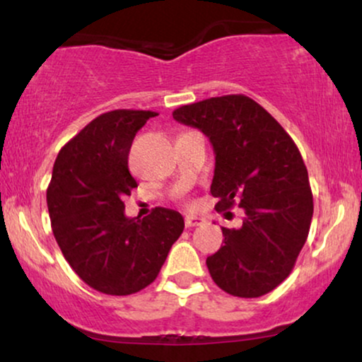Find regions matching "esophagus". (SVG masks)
I'll return each instance as SVG.
<instances>
[{
  "mask_svg": "<svg viewBox=\"0 0 362 362\" xmlns=\"http://www.w3.org/2000/svg\"><path fill=\"white\" fill-rule=\"evenodd\" d=\"M185 224H186L187 229H189V227L202 226V224H204V219H202V217H197V216H186Z\"/></svg>",
  "mask_w": 362,
  "mask_h": 362,
  "instance_id": "34e87169",
  "label": "esophagus"
}]
</instances>
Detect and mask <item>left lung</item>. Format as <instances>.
<instances>
[{"label":"left lung","mask_w":362,"mask_h":362,"mask_svg":"<svg viewBox=\"0 0 362 362\" xmlns=\"http://www.w3.org/2000/svg\"><path fill=\"white\" fill-rule=\"evenodd\" d=\"M173 118L201 130L214 148L216 209L239 204L245 212L240 229L222 227L224 245L207 257L212 280L240 298L269 293L293 270L313 217L298 148L264 107L240 93L182 105Z\"/></svg>","instance_id":"1"}]
</instances>
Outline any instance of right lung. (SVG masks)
I'll list each match as a JSON object with an SVG mask.
<instances>
[{"mask_svg": "<svg viewBox=\"0 0 362 362\" xmlns=\"http://www.w3.org/2000/svg\"><path fill=\"white\" fill-rule=\"evenodd\" d=\"M150 110L98 115L59 151L47 187V209L64 259L93 290L132 295L160 274L185 219L155 207L150 216H125L123 196L136 187L128 153L136 132L156 117Z\"/></svg>", "mask_w": 362, "mask_h": 362, "instance_id": "1", "label": "right lung"}]
</instances>
